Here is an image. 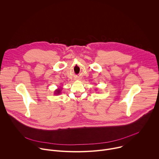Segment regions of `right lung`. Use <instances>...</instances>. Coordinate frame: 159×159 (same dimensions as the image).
<instances>
[{"instance_id":"right-lung-1","label":"right lung","mask_w":159,"mask_h":159,"mask_svg":"<svg viewBox=\"0 0 159 159\" xmlns=\"http://www.w3.org/2000/svg\"><path fill=\"white\" fill-rule=\"evenodd\" d=\"M60 90H61V89H58V90H56V92H55V93H56L55 94H60Z\"/></svg>"}]
</instances>
